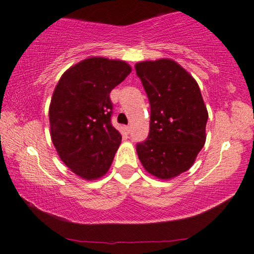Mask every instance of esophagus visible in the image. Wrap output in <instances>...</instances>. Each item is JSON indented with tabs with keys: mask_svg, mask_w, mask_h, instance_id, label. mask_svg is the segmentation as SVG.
<instances>
[{
	"mask_svg": "<svg viewBox=\"0 0 254 254\" xmlns=\"http://www.w3.org/2000/svg\"><path fill=\"white\" fill-rule=\"evenodd\" d=\"M124 130H125V132L129 133L130 132V125H127V127H124Z\"/></svg>",
	"mask_w": 254,
	"mask_h": 254,
	"instance_id": "1",
	"label": "esophagus"
}]
</instances>
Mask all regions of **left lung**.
<instances>
[{"label": "left lung", "mask_w": 254, "mask_h": 254, "mask_svg": "<svg viewBox=\"0 0 254 254\" xmlns=\"http://www.w3.org/2000/svg\"><path fill=\"white\" fill-rule=\"evenodd\" d=\"M149 97L150 132L137 144L143 168L170 181L193 165L206 140L208 112L198 83L171 59L143 61L134 65Z\"/></svg>", "instance_id": "left-lung-1"}]
</instances>
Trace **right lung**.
<instances>
[{
	"label": "right lung",
	"mask_w": 254,
	"mask_h": 254,
	"mask_svg": "<svg viewBox=\"0 0 254 254\" xmlns=\"http://www.w3.org/2000/svg\"><path fill=\"white\" fill-rule=\"evenodd\" d=\"M132 68L124 61L91 56L61 76L49 105L50 137L60 158L85 181L102 178L122 142L111 125V90Z\"/></svg>",
	"instance_id": "1"
}]
</instances>
